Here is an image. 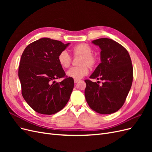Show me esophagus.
Returning a JSON list of instances; mask_svg holds the SVG:
<instances>
[{"label": "esophagus", "mask_w": 152, "mask_h": 152, "mask_svg": "<svg viewBox=\"0 0 152 152\" xmlns=\"http://www.w3.org/2000/svg\"><path fill=\"white\" fill-rule=\"evenodd\" d=\"M79 80H76V79H75V80H74V82H75V84L77 83V82H79Z\"/></svg>", "instance_id": "obj_1"}]
</instances>
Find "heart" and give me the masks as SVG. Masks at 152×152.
<instances>
[{
    "label": "heart",
    "instance_id": "obj_1",
    "mask_svg": "<svg viewBox=\"0 0 152 152\" xmlns=\"http://www.w3.org/2000/svg\"><path fill=\"white\" fill-rule=\"evenodd\" d=\"M74 56H81L79 61V67L72 68L66 72V75L76 80L80 79L87 75L89 73V68H93L97 63L98 59L93 54V50L89 44L80 43L76 45L72 50ZM58 61L63 68H67L70 66L72 58L66 50H63L59 54Z\"/></svg>",
    "mask_w": 152,
    "mask_h": 152
}]
</instances>
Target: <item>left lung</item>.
<instances>
[{"label": "left lung", "mask_w": 152, "mask_h": 152, "mask_svg": "<svg viewBox=\"0 0 152 152\" xmlns=\"http://www.w3.org/2000/svg\"><path fill=\"white\" fill-rule=\"evenodd\" d=\"M92 43L101 49V63L89 78L103 82L101 86L86 80V99L94 111L111 114L122 107L131 89L133 79L131 59L127 50L112 39L102 38Z\"/></svg>", "instance_id": "1"}]
</instances>
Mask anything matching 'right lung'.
I'll use <instances>...</instances> for the list:
<instances>
[{
    "instance_id": "1",
    "label": "right lung",
    "mask_w": 152,
    "mask_h": 152,
    "mask_svg": "<svg viewBox=\"0 0 152 152\" xmlns=\"http://www.w3.org/2000/svg\"><path fill=\"white\" fill-rule=\"evenodd\" d=\"M70 44L42 38L30 44L21 55L18 77L22 95L37 112L56 113L65 107L70 98L73 79L66 77L60 82L54 80L65 77L58 56Z\"/></svg>"
}]
</instances>
